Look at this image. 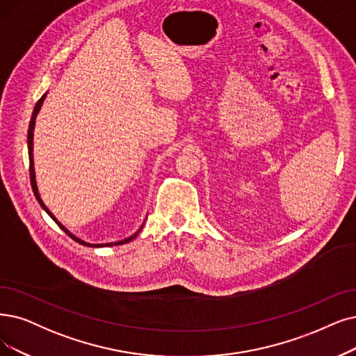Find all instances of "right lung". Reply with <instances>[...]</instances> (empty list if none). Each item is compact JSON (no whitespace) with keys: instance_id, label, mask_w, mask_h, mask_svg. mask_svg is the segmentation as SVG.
<instances>
[{"instance_id":"right-lung-1","label":"right lung","mask_w":356,"mask_h":356,"mask_svg":"<svg viewBox=\"0 0 356 356\" xmlns=\"http://www.w3.org/2000/svg\"><path fill=\"white\" fill-rule=\"evenodd\" d=\"M45 97H47V93L42 96L39 101L36 102V105H35V109H33V113H32V120H31V124H29V131H27V147H29V172H31V184H32V190H33V194H35V197H36V200L39 202V204L42 206V209H44L48 215L51 216V219L58 225L61 229L68 235V236H71L73 238L76 243H79V244H81V245H88V247H96V248H99V247H111V245H121V244H125V243H130L131 239H134L137 235H138V232L143 229V226L140 227V229L134 234V235H131L130 238H127V239H122V241H118V243H111V244H89V243H84V241H81V239H79L77 236H74L73 234H71L70 231H67L65 227L56 220V218L52 215V213L49 211V209L44 204V202H42V198H40V195H39V193H38V187H36V179H35V168H33V130H35V120H36V115H38V112H39V109H40V106H42V104H44V101H45Z\"/></svg>"}]
</instances>
